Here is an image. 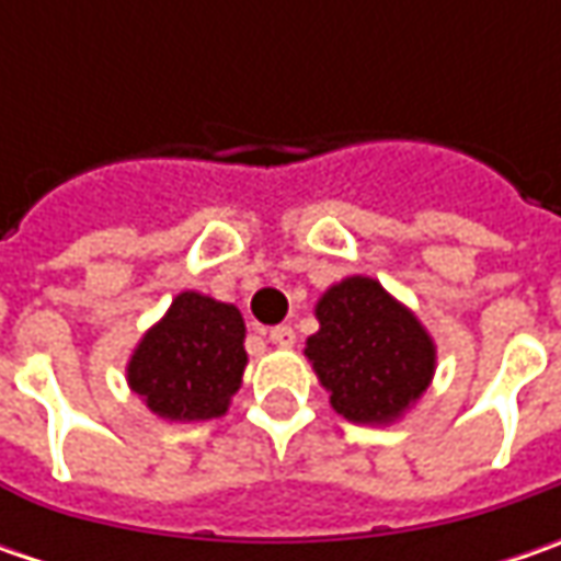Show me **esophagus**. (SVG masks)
I'll return each instance as SVG.
<instances>
[{
	"mask_svg": "<svg viewBox=\"0 0 561 561\" xmlns=\"http://www.w3.org/2000/svg\"><path fill=\"white\" fill-rule=\"evenodd\" d=\"M268 340L274 346H293L296 343V331H293L290 324H277V328H271Z\"/></svg>",
	"mask_w": 561,
	"mask_h": 561,
	"instance_id": "1",
	"label": "esophagus"
}]
</instances>
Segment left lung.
<instances>
[{"label":"left lung","instance_id":"left-lung-1","mask_svg":"<svg viewBox=\"0 0 561 561\" xmlns=\"http://www.w3.org/2000/svg\"><path fill=\"white\" fill-rule=\"evenodd\" d=\"M321 331L309 336L306 356L331 405L350 421H393L427 390L434 343L419 318L405 312L371 277H350L321 296Z\"/></svg>","mask_w":561,"mask_h":561}]
</instances>
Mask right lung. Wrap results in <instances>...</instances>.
Returning a JSON list of instances; mask_svg holds the SVG:
<instances>
[{"mask_svg": "<svg viewBox=\"0 0 561 561\" xmlns=\"http://www.w3.org/2000/svg\"><path fill=\"white\" fill-rule=\"evenodd\" d=\"M243 336L247 328L233 306L181 293L164 321L142 336L127 380L162 419H218L243 377Z\"/></svg>", "mask_w": 561, "mask_h": 561, "instance_id": "obj_1", "label": "right lung"}]
</instances>
